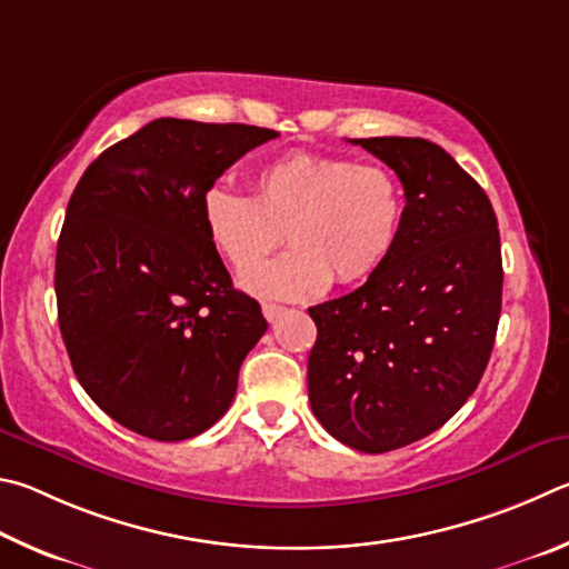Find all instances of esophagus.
<instances>
[{
	"label": "esophagus",
	"mask_w": 569,
	"mask_h": 569,
	"mask_svg": "<svg viewBox=\"0 0 569 569\" xmlns=\"http://www.w3.org/2000/svg\"><path fill=\"white\" fill-rule=\"evenodd\" d=\"M282 312H284L282 305H274V302H264L262 305V315L267 317V322H274Z\"/></svg>",
	"instance_id": "obj_1"
}]
</instances>
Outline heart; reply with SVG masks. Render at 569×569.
Returning <instances> with one entry per match:
<instances>
[{
	"label": "heart",
	"instance_id": "heart-1",
	"mask_svg": "<svg viewBox=\"0 0 569 569\" xmlns=\"http://www.w3.org/2000/svg\"><path fill=\"white\" fill-rule=\"evenodd\" d=\"M209 242L234 269H246L281 241L293 249L242 274L244 290L305 300L332 284H360L395 252L405 197L397 177L380 164L292 152L254 174V192L212 187L202 199Z\"/></svg>",
	"mask_w": 569,
	"mask_h": 569
}]
</instances>
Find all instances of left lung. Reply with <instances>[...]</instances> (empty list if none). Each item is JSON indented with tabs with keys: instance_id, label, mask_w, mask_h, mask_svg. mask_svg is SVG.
<instances>
[{
	"instance_id": "obj_1",
	"label": "left lung",
	"mask_w": 569,
	"mask_h": 569,
	"mask_svg": "<svg viewBox=\"0 0 569 569\" xmlns=\"http://www.w3.org/2000/svg\"><path fill=\"white\" fill-rule=\"evenodd\" d=\"M352 142L400 177L402 232L362 287L310 307L307 390L335 440L380 455L440 430L480 385L502 310L500 229L485 189L440 144Z\"/></svg>"
}]
</instances>
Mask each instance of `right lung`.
Returning <instances> with one entry per match:
<instances>
[{
    "label": "right lung",
    "instance_id": "obj_1",
    "mask_svg": "<svg viewBox=\"0 0 569 569\" xmlns=\"http://www.w3.org/2000/svg\"><path fill=\"white\" fill-rule=\"evenodd\" d=\"M274 129L154 119L79 179L57 244L59 330L84 392L127 430H209L267 332L209 242L202 199Z\"/></svg>",
    "mask_w": 569,
    "mask_h": 569
}]
</instances>
